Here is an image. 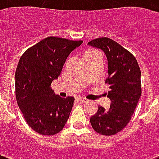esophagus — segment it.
<instances>
[{
    "label": "esophagus",
    "instance_id": "34e87169",
    "mask_svg": "<svg viewBox=\"0 0 159 159\" xmlns=\"http://www.w3.org/2000/svg\"><path fill=\"white\" fill-rule=\"evenodd\" d=\"M77 99H78V101H79L80 102H82V103H87V102H89V100H87V98H85V97H79Z\"/></svg>",
    "mask_w": 159,
    "mask_h": 159
}]
</instances>
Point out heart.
Instances as JSON below:
<instances>
[{
	"instance_id": "heart-1",
	"label": "heart",
	"mask_w": 159,
	"mask_h": 159,
	"mask_svg": "<svg viewBox=\"0 0 159 159\" xmlns=\"http://www.w3.org/2000/svg\"><path fill=\"white\" fill-rule=\"evenodd\" d=\"M92 52H95V51H89V52H87V53H92Z\"/></svg>"
}]
</instances>
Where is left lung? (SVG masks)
I'll return each instance as SVG.
<instances>
[{"label": "left lung", "instance_id": "1", "mask_svg": "<svg viewBox=\"0 0 159 159\" xmlns=\"http://www.w3.org/2000/svg\"><path fill=\"white\" fill-rule=\"evenodd\" d=\"M90 46L102 49L108 61L107 97L111 106L98 111L91 117L93 129L102 135H114L125 127L133 116L141 96V72L130 52L109 38L95 39Z\"/></svg>", "mask_w": 159, "mask_h": 159}]
</instances>
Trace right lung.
<instances>
[{"mask_svg": "<svg viewBox=\"0 0 159 159\" xmlns=\"http://www.w3.org/2000/svg\"><path fill=\"white\" fill-rule=\"evenodd\" d=\"M82 40L48 37L28 48L16 71V97L24 118L32 129L53 135L64 127L74 97L55 95L50 85L57 79L64 62Z\"/></svg>", "mask_w": 159, "mask_h": 159, "instance_id": "1", "label": "right lung"}]
</instances>
